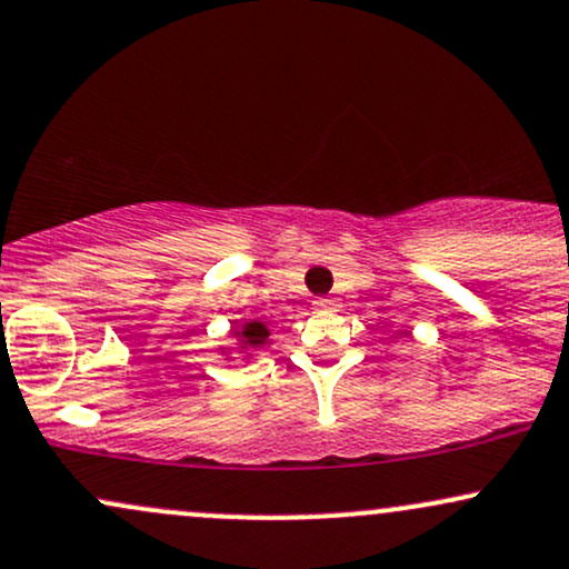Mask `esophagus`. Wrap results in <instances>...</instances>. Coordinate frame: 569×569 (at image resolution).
Masks as SVG:
<instances>
[{
  "label": "esophagus",
  "instance_id": "34e87169",
  "mask_svg": "<svg viewBox=\"0 0 569 569\" xmlns=\"http://www.w3.org/2000/svg\"><path fill=\"white\" fill-rule=\"evenodd\" d=\"M312 305H316L318 310H337L339 299H337V297H318Z\"/></svg>",
  "mask_w": 569,
  "mask_h": 569
}]
</instances>
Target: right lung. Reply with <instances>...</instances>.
<instances>
[{
	"mask_svg": "<svg viewBox=\"0 0 569 569\" xmlns=\"http://www.w3.org/2000/svg\"><path fill=\"white\" fill-rule=\"evenodd\" d=\"M232 335L238 337L240 352H246V358H251L253 350L270 345V329H267L264 321H246L240 329H234Z\"/></svg>",
	"mask_w": 569,
	"mask_h": 569,
	"instance_id": "right-lung-1",
	"label": "right lung"
}]
</instances>
